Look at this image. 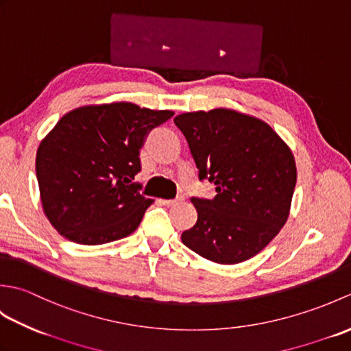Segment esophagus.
Instances as JSON below:
<instances>
[{
	"label": "esophagus",
	"mask_w": 351,
	"mask_h": 351,
	"mask_svg": "<svg viewBox=\"0 0 351 351\" xmlns=\"http://www.w3.org/2000/svg\"><path fill=\"white\" fill-rule=\"evenodd\" d=\"M182 200H184V196H182V195H180V196H176L175 199L162 200V204H164V205H167V206H171V205H178L180 202H182Z\"/></svg>",
	"instance_id": "34e87169"
}]
</instances>
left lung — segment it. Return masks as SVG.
I'll return each mask as SVG.
<instances>
[{
  "mask_svg": "<svg viewBox=\"0 0 351 351\" xmlns=\"http://www.w3.org/2000/svg\"><path fill=\"white\" fill-rule=\"evenodd\" d=\"M173 122L189 141L199 181L215 185L214 199L191 197L197 221L182 243L219 264L255 256L288 219L297 181L289 147L265 122L225 108Z\"/></svg>",
  "mask_w": 351,
  "mask_h": 351,
  "instance_id": "obj_1",
  "label": "left lung"
}]
</instances>
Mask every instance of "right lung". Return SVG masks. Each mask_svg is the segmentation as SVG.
I'll return each instance as SVG.
<instances>
[{
	"instance_id": "right-lung-1",
	"label": "right lung",
	"mask_w": 351,
	"mask_h": 351,
	"mask_svg": "<svg viewBox=\"0 0 351 351\" xmlns=\"http://www.w3.org/2000/svg\"><path fill=\"white\" fill-rule=\"evenodd\" d=\"M173 116L131 102L69 111L37 149L45 215L68 240L98 245L132 234L152 199L134 178L147 134Z\"/></svg>"
}]
</instances>
